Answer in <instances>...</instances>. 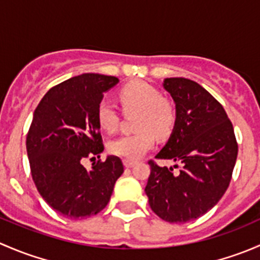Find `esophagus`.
I'll return each instance as SVG.
<instances>
[{"label":"esophagus","mask_w":260,"mask_h":260,"mask_svg":"<svg viewBox=\"0 0 260 260\" xmlns=\"http://www.w3.org/2000/svg\"><path fill=\"white\" fill-rule=\"evenodd\" d=\"M123 164H124V166L127 167V169H131V167L135 166V165H136V161H133V159L124 158V159H123Z\"/></svg>","instance_id":"34e87169"}]
</instances>
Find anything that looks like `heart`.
<instances>
[{
	"mask_svg": "<svg viewBox=\"0 0 260 260\" xmlns=\"http://www.w3.org/2000/svg\"><path fill=\"white\" fill-rule=\"evenodd\" d=\"M123 112L137 113L132 135H122L109 142L108 149L115 156L138 159L154 145V135L166 137L176 123V107L170 99L161 96L157 88L146 81H132L119 90ZM96 119L103 131L113 133L119 125L120 115L109 99H103L96 109Z\"/></svg>",
	"mask_w": 260,
	"mask_h": 260,
	"instance_id": "obj_1",
	"label": "heart"
}]
</instances>
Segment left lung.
<instances>
[{
  "label": "left lung",
  "instance_id": "8db88e82",
  "mask_svg": "<svg viewBox=\"0 0 260 260\" xmlns=\"http://www.w3.org/2000/svg\"><path fill=\"white\" fill-rule=\"evenodd\" d=\"M164 88L176 106V123L156 158L172 159L174 169L149 161L145 188L151 209L169 222H187L214 208L226 191L238 156L234 128L221 104L196 81L166 78Z\"/></svg>",
  "mask_w": 260,
  "mask_h": 260
}]
</instances>
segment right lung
Segmentation results:
<instances>
[{
	"label": "right lung",
	"instance_id": "right-lung-1",
	"mask_svg": "<svg viewBox=\"0 0 260 260\" xmlns=\"http://www.w3.org/2000/svg\"><path fill=\"white\" fill-rule=\"evenodd\" d=\"M118 81L94 73L70 78L52 86L34 112L26 138L32 180L44 200L69 219L103 210L124 171L117 156L93 162L90 171L83 166L103 152L96 109Z\"/></svg>",
	"mask_w": 260,
	"mask_h": 260
}]
</instances>
